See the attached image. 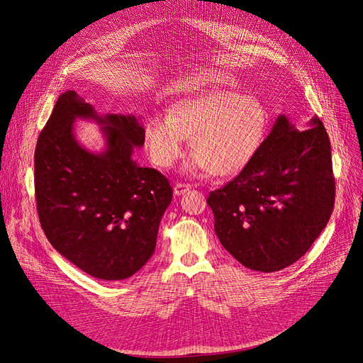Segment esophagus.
I'll return each instance as SVG.
<instances>
[{
	"mask_svg": "<svg viewBox=\"0 0 363 363\" xmlns=\"http://www.w3.org/2000/svg\"><path fill=\"white\" fill-rule=\"evenodd\" d=\"M189 189H191V185H188V184H175V186H174V193H175V196H184L185 193H188Z\"/></svg>",
	"mask_w": 363,
	"mask_h": 363,
	"instance_id": "1",
	"label": "esophagus"
}]
</instances>
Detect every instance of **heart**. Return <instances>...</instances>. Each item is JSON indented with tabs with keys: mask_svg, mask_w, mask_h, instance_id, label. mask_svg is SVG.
Here are the masks:
<instances>
[{
	"mask_svg": "<svg viewBox=\"0 0 363 363\" xmlns=\"http://www.w3.org/2000/svg\"><path fill=\"white\" fill-rule=\"evenodd\" d=\"M268 113L259 100L225 89H208L172 104L167 118L151 114L144 122L150 160L169 169L184 155L185 141L194 152L191 174L235 177L249 166L264 141Z\"/></svg>",
	"mask_w": 363,
	"mask_h": 363,
	"instance_id": "1",
	"label": "heart"
}]
</instances>
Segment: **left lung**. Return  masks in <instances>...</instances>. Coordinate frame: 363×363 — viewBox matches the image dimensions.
Here are the masks:
<instances>
[{
    "label": "left lung",
    "mask_w": 363,
    "mask_h": 363,
    "mask_svg": "<svg viewBox=\"0 0 363 363\" xmlns=\"http://www.w3.org/2000/svg\"><path fill=\"white\" fill-rule=\"evenodd\" d=\"M334 196L325 126L313 116L298 130L279 114L253 162L207 204L225 250L252 271L275 272L311 249L330 220Z\"/></svg>",
    "instance_id": "obj_1"
}]
</instances>
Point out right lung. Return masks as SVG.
<instances>
[{
  "label": "right lung",
  "mask_w": 363,
  "mask_h": 363,
  "mask_svg": "<svg viewBox=\"0 0 363 363\" xmlns=\"http://www.w3.org/2000/svg\"><path fill=\"white\" fill-rule=\"evenodd\" d=\"M78 118L101 125V152L75 138ZM144 145L135 114H100L74 91L62 94L35 148V194L54 249L88 275L122 281L155 253L159 223L172 201L166 177L132 159Z\"/></svg>",
  "instance_id": "right-lung-1"
}]
</instances>
